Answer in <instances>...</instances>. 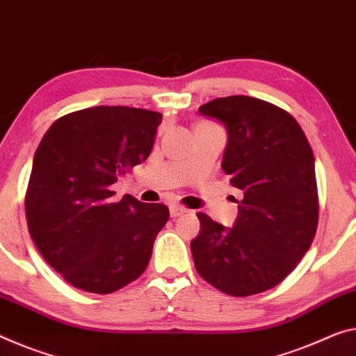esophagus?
Here are the masks:
<instances>
[{
	"instance_id": "esophagus-1",
	"label": "esophagus",
	"mask_w": 356,
	"mask_h": 356,
	"mask_svg": "<svg viewBox=\"0 0 356 356\" xmlns=\"http://www.w3.org/2000/svg\"><path fill=\"white\" fill-rule=\"evenodd\" d=\"M184 213H188V209H184V207L177 205V204L170 205V215H172V218L181 216V215H184Z\"/></svg>"
}]
</instances>
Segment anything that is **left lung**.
Listing matches in <instances>:
<instances>
[{"label": "left lung", "mask_w": 356, "mask_h": 356, "mask_svg": "<svg viewBox=\"0 0 356 356\" xmlns=\"http://www.w3.org/2000/svg\"><path fill=\"white\" fill-rule=\"evenodd\" d=\"M199 113L227 129L221 167L243 199L231 229L197 213L202 227L191 242L195 270L229 296H253L285 280L315 237L314 152L296 119L259 98H215Z\"/></svg>", "instance_id": "left-lung-1"}]
</instances>
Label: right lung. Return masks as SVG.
I'll use <instances>...</instances> for the list:
<instances>
[{
	"label": "right lung",
	"mask_w": 356,
	"mask_h": 356,
	"mask_svg": "<svg viewBox=\"0 0 356 356\" xmlns=\"http://www.w3.org/2000/svg\"><path fill=\"white\" fill-rule=\"evenodd\" d=\"M162 114L92 106L58 118L35 152L25 213L36 248L70 285L108 294L138 278L170 211L111 184L151 154Z\"/></svg>",
	"instance_id": "add662e5"
}]
</instances>
